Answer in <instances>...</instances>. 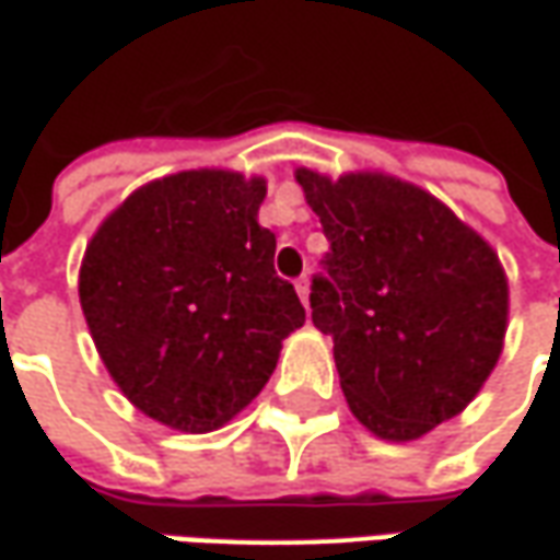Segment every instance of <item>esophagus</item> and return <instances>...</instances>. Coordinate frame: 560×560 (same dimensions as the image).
<instances>
[{"label": "esophagus", "mask_w": 560, "mask_h": 560, "mask_svg": "<svg viewBox=\"0 0 560 560\" xmlns=\"http://www.w3.org/2000/svg\"><path fill=\"white\" fill-rule=\"evenodd\" d=\"M295 289H299V299L304 301V307H307V299H311V277H307V273L299 277V280H295Z\"/></svg>", "instance_id": "34e87169"}]
</instances>
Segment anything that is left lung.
<instances>
[{"label": "left lung", "instance_id": "1", "mask_svg": "<svg viewBox=\"0 0 560 560\" xmlns=\"http://www.w3.org/2000/svg\"><path fill=\"white\" fill-rule=\"evenodd\" d=\"M295 177L331 244L311 316L335 340L352 416L383 440L422 438L462 413L501 359L510 289L498 253L413 184Z\"/></svg>", "mask_w": 560, "mask_h": 560}]
</instances>
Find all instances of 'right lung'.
Returning a JSON list of instances; mask_svg holds the SVG:
<instances>
[{
  "label": "right lung",
  "instance_id": "right-lung-1",
  "mask_svg": "<svg viewBox=\"0 0 560 560\" xmlns=\"http://www.w3.org/2000/svg\"><path fill=\"white\" fill-rule=\"evenodd\" d=\"M261 177L180 172L135 189L86 247L81 307L135 407L208 434L256 398L283 337L304 325L277 237L259 225Z\"/></svg>",
  "mask_w": 560,
  "mask_h": 560
}]
</instances>
